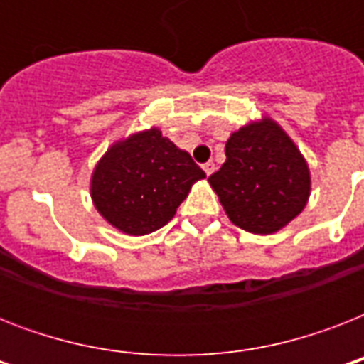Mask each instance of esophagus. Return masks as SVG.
<instances>
[{
	"instance_id": "esophagus-1",
	"label": "esophagus",
	"mask_w": 364,
	"mask_h": 364,
	"mask_svg": "<svg viewBox=\"0 0 364 364\" xmlns=\"http://www.w3.org/2000/svg\"><path fill=\"white\" fill-rule=\"evenodd\" d=\"M202 168H204V171H205V176H211V173H213V171H215V164H213V162H205L204 166H202Z\"/></svg>"
}]
</instances>
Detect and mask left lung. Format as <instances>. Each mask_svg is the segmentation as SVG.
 <instances>
[{"label":"left lung","mask_w":364,"mask_h":364,"mask_svg":"<svg viewBox=\"0 0 364 364\" xmlns=\"http://www.w3.org/2000/svg\"><path fill=\"white\" fill-rule=\"evenodd\" d=\"M227 160L208 179L228 219L251 234H274L299 217L311 193L308 162L289 134L262 115L230 134Z\"/></svg>","instance_id":"obj_1"}]
</instances>
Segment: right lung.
Segmentation results:
<instances>
[{
  "label": "right lung",
  "mask_w": 364,
  "mask_h": 364,
  "mask_svg": "<svg viewBox=\"0 0 364 364\" xmlns=\"http://www.w3.org/2000/svg\"><path fill=\"white\" fill-rule=\"evenodd\" d=\"M204 170L160 128L134 132L111 145L90 176V198L111 227L145 236L170 223Z\"/></svg>",
  "instance_id": "1"
}]
</instances>
